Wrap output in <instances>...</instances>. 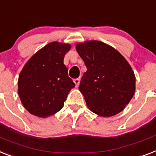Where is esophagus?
I'll use <instances>...</instances> for the list:
<instances>
[{"label":"esophagus","instance_id":"obj_1","mask_svg":"<svg viewBox=\"0 0 156 156\" xmlns=\"http://www.w3.org/2000/svg\"><path fill=\"white\" fill-rule=\"evenodd\" d=\"M74 82L75 83V87H78V85H79V82H80V79L79 78H75L74 80Z\"/></svg>","mask_w":156,"mask_h":156}]
</instances>
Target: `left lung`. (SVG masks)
I'll return each mask as SVG.
<instances>
[{
  "label": "left lung",
  "instance_id": "8db88e82",
  "mask_svg": "<svg viewBox=\"0 0 156 156\" xmlns=\"http://www.w3.org/2000/svg\"><path fill=\"white\" fill-rule=\"evenodd\" d=\"M76 49L87 69L78 87L87 107L102 117L121 112L135 94L131 66L116 49L101 41L79 43Z\"/></svg>",
  "mask_w": 156,
  "mask_h": 156
}]
</instances>
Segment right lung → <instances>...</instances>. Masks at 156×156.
Returning <instances> with one entry per match:
<instances>
[{
    "label": "right lung",
    "instance_id": "obj_1",
    "mask_svg": "<svg viewBox=\"0 0 156 156\" xmlns=\"http://www.w3.org/2000/svg\"><path fill=\"white\" fill-rule=\"evenodd\" d=\"M69 49L68 44L49 43L28 61L20 73L19 96L30 114L45 118L63 107L68 94L75 87L63 63Z\"/></svg>",
    "mask_w": 156,
    "mask_h": 156
}]
</instances>
